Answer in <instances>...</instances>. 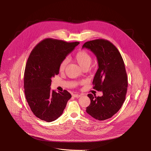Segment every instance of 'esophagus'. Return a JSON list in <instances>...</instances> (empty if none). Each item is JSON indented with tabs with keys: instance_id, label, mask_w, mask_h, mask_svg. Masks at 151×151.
Segmentation results:
<instances>
[{
	"instance_id": "obj_1",
	"label": "esophagus",
	"mask_w": 151,
	"mask_h": 151,
	"mask_svg": "<svg viewBox=\"0 0 151 151\" xmlns=\"http://www.w3.org/2000/svg\"><path fill=\"white\" fill-rule=\"evenodd\" d=\"M81 96V94H73V97H76V98H79V97H80Z\"/></svg>"
}]
</instances>
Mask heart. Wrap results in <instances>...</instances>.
<instances>
[{"instance_id":"heart-1","label":"heart","mask_w":151,"mask_h":151,"mask_svg":"<svg viewBox=\"0 0 151 151\" xmlns=\"http://www.w3.org/2000/svg\"><path fill=\"white\" fill-rule=\"evenodd\" d=\"M74 60L79 64V66L82 69H88L92 63V57L91 55L84 50H81L78 51L74 56ZM68 63V60L67 58L64 59L60 63L59 70L61 72L65 70Z\"/></svg>"}]
</instances>
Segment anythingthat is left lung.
Returning a JSON list of instances; mask_svg holds the SVG:
<instances>
[{
	"instance_id": "obj_1",
	"label": "left lung",
	"mask_w": 151,
	"mask_h": 151,
	"mask_svg": "<svg viewBox=\"0 0 151 151\" xmlns=\"http://www.w3.org/2000/svg\"><path fill=\"white\" fill-rule=\"evenodd\" d=\"M84 48L97 57L99 68L93 81V88L103 93L101 97L88 94L91 103L86 112L97 120H106L118 112L125 99L128 79L124 62L116 47L107 40L88 41L83 45Z\"/></svg>"
}]
</instances>
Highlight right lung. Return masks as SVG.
Segmentation results:
<instances>
[{
  "label": "right lung",
  "instance_id": "right-lung-1",
  "mask_svg": "<svg viewBox=\"0 0 151 151\" xmlns=\"http://www.w3.org/2000/svg\"><path fill=\"white\" fill-rule=\"evenodd\" d=\"M79 44L48 38L30 54L24 70V93L32 112L41 120L50 122L57 119L72 97L66 90H51L50 86L51 78L59 73L61 61Z\"/></svg>",
  "mask_w": 151,
  "mask_h": 151
}]
</instances>
